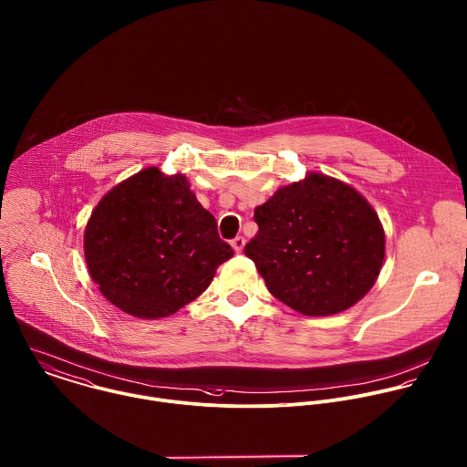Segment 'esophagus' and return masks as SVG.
<instances>
[{"instance_id": "obj_1", "label": "esophagus", "mask_w": 467, "mask_h": 467, "mask_svg": "<svg viewBox=\"0 0 467 467\" xmlns=\"http://www.w3.org/2000/svg\"><path fill=\"white\" fill-rule=\"evenodd\" d=\"M231 245H233V249H234L236 253H242L244 247H245V238H244V236H236V238L231 242Z\"/></svg>"}]
</instances>
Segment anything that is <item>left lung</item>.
Returning a JSON list of instances; mask_svg holds the SVG:
<instances>
[{
	"label": "left lung",
	"instance_id": "left-lung-1",
	"mask_svg": "<svg viewBox=\"0 0 467 467\" xmlns=\"http://www.w3.org/2000/svg\"><path fill=\"white\" fill-rule=\"evenodd\" d=\"M258 234L245 245L281 303L305 316L354 306L384 262V229L368 200L323 173L281 186L254 209Z\"/></svg>",
	"mask_w": 467,
	"mask_h": 467
}]
</instances>
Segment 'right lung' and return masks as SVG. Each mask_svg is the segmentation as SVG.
Listing matches in <instances>:
<instances>
[{"mask_svg": "<svg viewBox=\"0 0 467 467\" xmlns=\"http://www.w3.org/2000/svg\"><path fill=\"white\" fill-rule=\"evenodd\" d=\"M233 254L186 177L159 168L109 189L85 227V260L100 294L140 319L181 310Z\"/></svg>", "mask_w": 467, "mask_h": 467, "instance_id": "right-lung-1", "label": "right lung"}]
</instances>
